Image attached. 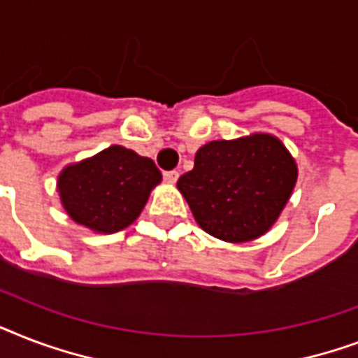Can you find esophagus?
Masks as SVG:
<instances>
[{
	"mask_svg": "<svg viewBox=\"0 0 358 358\" xmlns=\"http://www.w3.org/2000/svg\"><path fill=\"white\" fill-rule=\"evenodd\" d=\"M178 176H180L178 171H167V173H163V178H165L167 184H176Z\"/></svg>",
	"mask_w": 358,
	"mask_h": 358,
	"instance_id": "1",
	"label": "esophagus"
}]
</instances>
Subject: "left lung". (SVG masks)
Listing matches in <instances>:
<instances>
[{"mask_svg": "<svg viewBox=\"0 0 358 358\" xmlns=\"http://www.w3.org/2000/svg\"><path fill=\"white\" fill-rule=\"evenodd\" d=\"M297 182V163L278 137L264 131L210 141L195 167L180 176L178 191L204 232L247 243L277 223Z\"/></svg>", "mask_w": 358, "mask_h": 358, "instance_id": "obj_1", "label": "left lung"}]
</instances>
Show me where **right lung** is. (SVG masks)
Returning <instances> with one entry per match:
<instances>
[{"label": "right lung", "instance_id": "right-lung-1", "mask_svg": "<svg viewBox=\"0 0 358 358\" xmlns=\"http://www.w3.org/2000/svg\"><path fill=\"white\" fill-rule=\"evenodd\" d=\"M159 182L162 173L150 157L111 145L66 165L57 176V191L74 223L94 234H113L139 217Z\"/></svg>", "mask_w": 358, "mask_h": 358}]
</instances>
